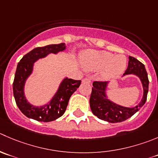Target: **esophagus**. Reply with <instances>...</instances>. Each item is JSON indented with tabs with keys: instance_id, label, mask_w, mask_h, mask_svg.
<instances>
[{
	"instance_id": "34e87169",
	"label": "esophagus",
	"mask_w": 158,
	"mask_h": 158,
	"mask_svg": "<svg viewBox=\"0 0 158 158\" xmlns=\"http://www.w3.org/2000/svg\"><path fill=\"white\" fill-rule=\"evenodd\" d=\"M90 82H91V80H90V79H89V78H84V79H82V82H83V83H90Z\"/></svg>"
}]
</instances>
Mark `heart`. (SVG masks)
I'll list each match as a JSON object with an SVG mask.
<instances>
[{"instance_id":"1","label":"heart","mask_w":158,"mask_h":158,"mask_svg":"<svg viewBox=\"0 0 158 158\" xmlns=\"http://www.w3.org/2000/svg\"><path fill=\"white\" fill-rule=\"evenodd\" d=\"M81 62L86 69L91 71L102 69V76L105 79H112L120 76L127 66L124 56H113L108 52L89 51L81 58Z\"/></svg>"}]
</instances>
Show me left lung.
Returning a JSON list of instances; mask_svg holds the SVG:
<instances>
[{"instance_id":"left-lung-1","label":"left lung","mask_w":158,"mask_h":158,"mask_svg":"<svg viewBox=\"0 0 158 158\" xmlns=\"http://www.w3.org/2000/svg\"><path fill=\"white\" fill-rule=\"evenodd\" d=\"M127 74L137 75L141 80L143 87V96L141 102L134 108H126L116 105L106 98V81H95L93 83L89 102L92 112L99 119L109 123L124 121L135 114L145 103L148 96L149 79L144 65L134 57L129 56L127 69L123 75Z\"/></svg>"}]
</instances>
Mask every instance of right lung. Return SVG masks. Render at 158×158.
Here are the masks:
<instances>
[{
  "label": "right lung",
  "instance_id": "obj_1",
  "mask_svg": "<svg viewBox=\"0 0 158 158\" xmlns=\"http://www.w3.org/2000/svg\"><path fill=\"white\" fill-rule=\"evenodd\" d=\"M65 48L64 43L38 47L24 55L18 62L13 82L14 96L18 108L28 118L41 122H50L62 116L66 110L70 97L80 85L81 80L65 79L61 83L56 96L45 106H31L24 97V82L27 76L31 73L34 62L49 53L56 54L58 52L63 51Z\"/></svg>",
  "mask_w": 158,
  "mask_h": 158
}]
</instances>
